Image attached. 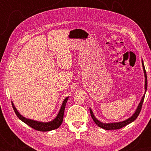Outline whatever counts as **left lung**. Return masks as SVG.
Returning <instances> with one entry per match:
<instances>
[{"instance_id": "8db88e82", "label": "left lung", "mask_w": 151, "mask_h": 151, "mask_svg": "<svg viewBox=\"0 0 151 151\" xmlns=\"http://www.w3.org/2000/svg\"><path fill=\"white\" fill-rule=\"evenodd\" d=\"M142 65H143V69L144 70V73H145V92L147 91V73H146V70L145 69V66H144V64H143V62L142 61ZM145 93L144 94L143 97L142 99V101H141L140 103L138 106V107H137V110H136L135 113L132 115V117H130V118L128 119L125 120L123 122H120V123H101V121H99V120H97V119H96L94 116L93 114V111L92 110H89L90 111V114L91 115V117L93 119V120L94 121V122L95 123V124L98 125L99 127L102 128V129H104L105 130H117V129H120L121 128L124 127V126H126V125L129 124L130 123H132L134 120L136 119V118L138 116L141 110H142V105H143V102L144 101V98H145Z\"/></svg>"}]
</instances>
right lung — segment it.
<instances>
[{
	"mask_svg": "<svg viewBox=\"0 0 151 151\" xmlns=\"http://www.w3.org/2000/svg\"><path fill=\"white\" fill-rule=\"evenodd\" d=\"M68 100V97L65 98V100L63 101L62 107L60 108V110L59 111L57 117L54 119L52 121L49 122V123H41V122L39 121H36L29 119H27L24 117H22V115L19 113L17 109L15 108L14 106V104L12 102V107L14 108V110L15 111V114L17 115V116L19 117V119H21L22 122H24V123L28 124V126L32 128V129L41 131V132H47V131H50L54 129H56L58 128L61 124H62L63 122V114H64V111H65V104L66 102Z\"/></svg>",
	"mask_w": 151,
	"mask_h": 151,
	"instance_id": "obj_1",
	"label": "right lung"
}]
</instances>
